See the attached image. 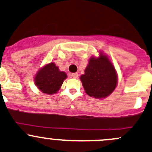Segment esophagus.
<instances>
[{
  "label": "esophagus",
  "mask_w": 152,
  "mask_h": 152,
  "mask_svg": "<svg viewBox=\"0 0 152 152\" xmlns=\"http://www.w3.org/2000/svg\"><path fill=\"white\" fill-rule=\"evenodd\" d=\"M70 76H71V77L76 79V78H78V76H79V74H78V73H73L70 74Z\"/></svg>",
  "instance_id": "1"
}]
</instances>
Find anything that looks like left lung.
<instances>
[{"label": "left lung", "instance_id": "1", "mask_svg": "<svg viewBox=\"0 0 152 152\" xmlns=\"http://www.w3.org/2000/svg\"><path fill=\"white\" fill-rule=\"evenodd\" d=\"M81 76L86 93L91 97L101 99L108 96L117 85V75L113 64L104 55L92 57Z\"/></svg>", "mask_w": 152, "mask_h": 152}]
</instances>
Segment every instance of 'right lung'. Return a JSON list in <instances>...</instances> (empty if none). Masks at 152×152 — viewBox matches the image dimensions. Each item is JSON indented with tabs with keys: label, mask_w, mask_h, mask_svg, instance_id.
Segmentation results:
<instances>
[{
	"label": "right lung",
	"mask_w": 152,
	"mask_h": 152,
	"mask_svg": "<svg viewBox=\"0 0 152 152\" xmlns=\"http://www.w3.org/2000/svg\"><path fill=\"white\" fill-rule=\"evenodd\" d=\"M66 78V73L60 71L58 67L51 62L42 67L37 73L35 83L42 93L53 94L59 90Z\"/></svg>",
	"instance_id": "add662e5"
}]
</instances>
